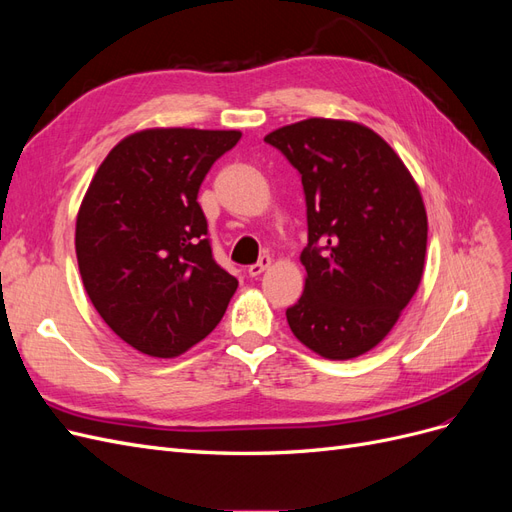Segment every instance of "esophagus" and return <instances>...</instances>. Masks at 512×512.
Returning a JSON list of instances; mask_svg holds the SVG:
<instances>
[{"label": "esophagus", "mask_w": 512, "mask_h": 512, "mask_svg": "<svg viewBox=\"0 0 512 512\" xmlns=\"http://www.w3.org/2000/svg\"><path fill=\"white\" fill-rule=\"evenodd\" d=\"M269 265H271V258L269 256H260L258 262H254V265L247 267V275L258 277L260 273H265L269 269Z\"/></svg>", "instance_id": "obj_1"}]
</instances>
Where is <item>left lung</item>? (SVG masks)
Masks as SVG:
<instances>
[{
	"label": "left lung",
	"instance_id": "8db88e82",
	"mask_svg": "<svg viewBox=\"0 0 512 512\" xmlns=\"http://www.w3.org/2000/svg\"><path fill=\"white\" fill-rule=\"evenodd\" d=\"M297 168L307 207L303 297L292 333L324 359L365 354L421 284L427 213L408 168L361 123L305 119L265 136Z\"/></svg>",
	"mask_w": 512,
	"mask_h": 512
}]
</instances>
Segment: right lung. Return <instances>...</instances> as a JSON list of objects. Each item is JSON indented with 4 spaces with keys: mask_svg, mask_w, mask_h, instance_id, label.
I'll return each instance as SVG.
<instances>
[{
    "mask_svg": "<svg viewBox=\"0 0 512 512\" xmlns=\"http://www.w3.org/2000/svg\"><path fill=\"white\" fill-rule=\"evenodd\" d=\"M235 130H145L113 147L76 218L85 290L123 342L170 359L205 339L239 282L213 258L200 183Z\"/></svg>",
    "mask_w": 512,
    "mask_h": 512,
    "instance_id": "right-lung-1",
    "label": "right lung"
}]
</instances>
